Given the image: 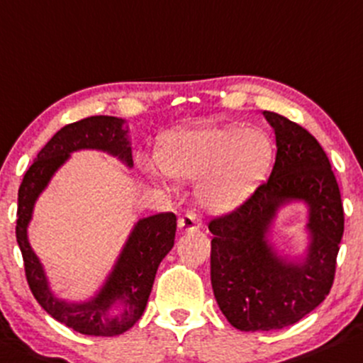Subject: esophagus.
Instances as JSON below:
<instances>
[{
  "label": "esophagus",
  "instance_id": "34e87169",
  "mask_svg": "<svg viewBox=\"0 0 363 363\" xmlns=\"http://www.w3.org/2000/svg\"><path fill=\"white\" fill-rule=\"evenodd\" d=\"M178 228H180V231H183V233H192V231H197L201 228V219H199V216L194 211H186L178 219Z\"/></svg>",
  "mask_w": 363,
  "mask_h": 363
}]
</instances>
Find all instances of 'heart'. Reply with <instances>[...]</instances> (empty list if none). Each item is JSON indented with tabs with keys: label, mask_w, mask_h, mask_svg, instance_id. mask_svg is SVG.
Segmentation results:
<instances>
[{
	"label": "heart",
	"mask_w": 363,
	"mask_h": 363,
	"mask_svg": "<svg viewBox=\"0 0 363 363\" xmlns=\"http://www.w3.org/2000/svg\"><path fill=\"white\" fill-rule=\"evenodd\" d=\"M274 142L260 128L207 125L171 132L161 140L157 161L174 180H201L199 201L209 213H230L242 206L267 178L274 162ZM156 177V168L145 164Z\"/></svg>",
	"instance_id": "heart-1"
}]
</instances>
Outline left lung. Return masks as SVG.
<instances>
[{"label": "left lung", "instance_id": "8db88e82", "mask_svg": "<svg viewBox=\"0 0 363 363\" xmlns=\"http://www.w3.org/2000/svg\"><path fill=\"white\" fill-rule=\"evenodd\" d=\"M276 135L269 180L233 213L209 223L211 283L216 302L240 331H272L298 323L325 298L335 281L345 230L340 186L315 137L288 118L264 111ZM308 206L303 256H281L270 226L281 206Z\"/></svg>", "mask_w": 363, "mask_h": 363}]
</instances>
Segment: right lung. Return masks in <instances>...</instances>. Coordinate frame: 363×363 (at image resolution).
Listing matches in <instances>:
<instances>
[{
  "mask_svg": "<svg viewBox=\"0 0 363 363\" xmlns=\"http://www.w3.org/2000/svg\"><path fill=\"white\" fill-rule=\"evenodd\" d=\"M101 150L132 168V144L127 121L116 116H91L67 125L38 154L18 189L17 242L22 250L27 283L40 307L61 324L87 336H118L142 317L161 260L174 245L177 216L154 214L138 219L118 255L111 272L96 295L84 302H67L51 290L46 271L28 243L27 228L35 201L52 174L72 152Z\"/></svg>",
  "mask_w": 363,
  "mask_h": 363,
  "instance_id": "1",
  "label": "right lung"
}]
</instances>
